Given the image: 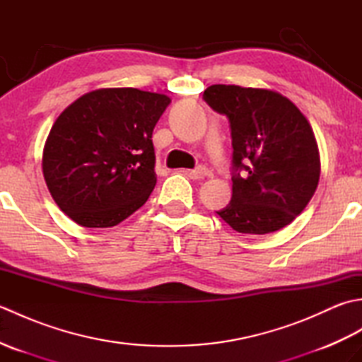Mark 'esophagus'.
<instances>
[{"instance_id":"34e87169","label":"esophagus","mask_w":362,"mask_h":362,"mask_svg":"<svg viewBox=\"0 0 362 362\" xmlns=\"http://www.w3.org/2000/svg\"><path fill=\"white\" fill-rule=\"evenodd\" d=\"M191 174L193 175H196V177H210L211 175V171L206 166H197V168H194L193 171H191Z\"/></svg>"}]
</instances>
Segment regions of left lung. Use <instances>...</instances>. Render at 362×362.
I'll return each instance as SVG.
<instances>
[{
	"label": "left lung",
	"mask_w": 362,
	"mask_h": 362,
	"mask_svg": "<svg viewBox=\"0 0 362 362\" xmlns=\"http://www.w3.org/2000/svg\"><path fill=\"white\" fill-rule=\"evenodd\" d=\"M204 101L226 115L232 135V201L219 211L240 233L266 235L291 224L317 188L320 160L308 119L272 90L211 86Z\"/></svg>",
	"instance_id": "left-lung-1"
}]
</instances>
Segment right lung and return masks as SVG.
Wrapping results in <instances>:
<instances>
[{"instance_id": "add662e5", "label": "right lung", "mask_w": 362, "mask_h": 362, "mask_svg": "<svg viewBox=\"0 0 362 362\" xmlns=\"http://www.w3.org/2000/svg\"><path fill=\"white\" fill-rule=\"evenodd\" d=\"M171 99L138 88H101L60 113L43 149L49 193L82 227H113L157 183L152 132Z\"/></svg>"}]
</instances>
